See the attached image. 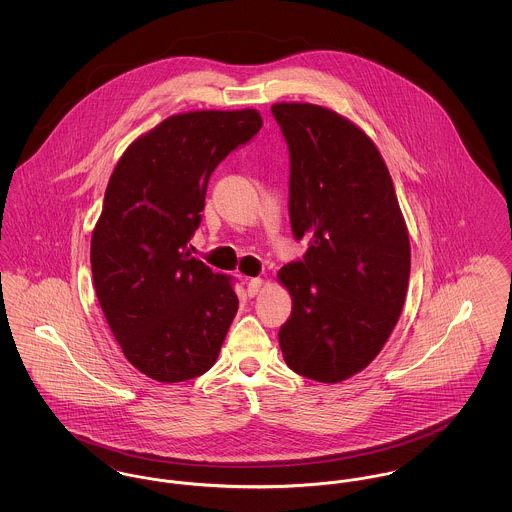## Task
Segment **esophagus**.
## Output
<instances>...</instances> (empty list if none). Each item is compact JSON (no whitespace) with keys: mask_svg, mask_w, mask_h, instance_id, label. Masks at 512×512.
Segmentation results:
<instances>
[{"mask_svg":"<svg viewBox=\"0 0 512 512\" xmlns=\"http://www.w3.org/2000/svg\"><path fill=\"white\" fill-rule=\"evenodd\" d=\"M261 288H263V278H251L247 284V295L255 297V295H259Z\"/></svg>","mask_w":512,"mask_h":512,"instance_id":"1","label":"esophagus"}]
</instances>
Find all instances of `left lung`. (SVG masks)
Instances as JSON below:
<instances>
[{"instance_id":"left-lung-1","label":"left lung","mask_w":512,"mask_h":512,"mask_svg":"<svg viewBox=\"0 0 512 512\" xmlns=\"http://www.w3.org/2000/svg\"><path fill=\"white\" fill-rule=\"evenodd\" d=\"M290 147L293 236L303 261L280 268L292 315L278 332L293 372L338 384L382 351L405 305L411 244L390 171L355 122L315 103H274Z\"/></svg>"}]
</instances>
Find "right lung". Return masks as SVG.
<instances>
[{
	"label": "right lung",
	"mask_w": 512,
	"mask_h": 512,
	"mask_svg": "<svg viewBox=\"0 0 512 512\" xmlns=\"http://www.w3.org/2000/svg\"><path fill=\"white\" fill-rule=\"evenodd\" d=\"M261 126L257 109L172 115L126 147L109 178L92 232L94 288L147 378L184 382L217 363L238 313L234 278L192 257L188 242L211 174Z\"/></svg>",
	"instance_id": "add662e5"
}]
</instances>
